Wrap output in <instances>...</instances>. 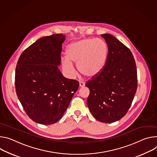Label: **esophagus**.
<instances>
[{
    "mask_svg": "<svg viewBox=\"0 0 157 157\" xmlns=\"http://www.w3.org/2000/svg\"><path fill=\"white\" fill-rule=\"evenodd\" d=\"M85 83H84V82H80V83H79V86L80 88H82V87H83V86H85Z\"/></svg>",
    "mask_w": 157,
    "mask_h": 157,
    "instance_id": "34e87169",
    "label": "esophagus"
}]
</instances>
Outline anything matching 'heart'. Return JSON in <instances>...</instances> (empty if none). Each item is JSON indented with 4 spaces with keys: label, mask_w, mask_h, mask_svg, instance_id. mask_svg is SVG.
Returning <instances> with one entry per match:
<instances>
[{
    "label": "heart",
    "mask_w": 157,
    "mask_h": 157,
    "mask_svg": "<svg viewBox=\"0 0 157 157\" xmlns=\"http://www.w3.org/2000/svg\"><path fill=\"white\" fill-rule=\"evenodd\" d=\"M108 48L103 40L85 38L69 44L67 48V58L62 60V66L67 76L73 78L75 70L72 62L77 64L78 71L88 77L98 75L105 65Z\"/></svg>",
    "instance_id": "b5f03b06"
}]
</instances>
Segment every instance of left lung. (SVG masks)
I'll return each instance as SVG.
<instances>
[{
    "label": "left lung",
    "instance_id": "8db88e82",
    "mask_svg": "<svg viewBox=\"0 0 157 157\" xmlns=\"http://www.w3.org/2000/svg\"><path fill=\"white\" fill-rule=\"evenodd\" d=\"M108 46V56L101 72L89 80L86 100L93 116L103 123L123 118L130 109L137 89V72L131 51L109 33L101 35Z\"/></svg>",
    "mask_w": 157,
    "mask_h": 157
}]
</instances>
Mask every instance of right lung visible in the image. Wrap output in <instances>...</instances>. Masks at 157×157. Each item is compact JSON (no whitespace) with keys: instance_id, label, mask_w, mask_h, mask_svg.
Here are the masks:
<instances>
[{"instance_id":"right-lung-1","label":"right lung","mask_w":157,"mask_h":157,"mask_svg":"<svg viewBox=\"0 0 157 157\" xmlns=\"http://www.w3.org/2000/svg\"><path fill=\"white\" fill-rule=\"evenodd\" d=\"M65 40L62 33L38 39L22 52L16 66L17 95L30 118L40 124L58 121L78 89V82L63 77L58 67Z\"/></svg>"}]
</instances>
